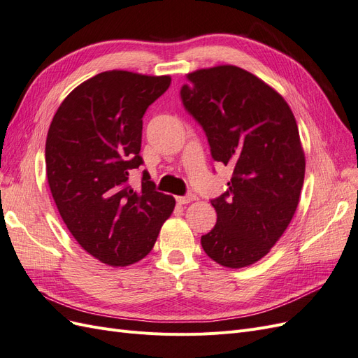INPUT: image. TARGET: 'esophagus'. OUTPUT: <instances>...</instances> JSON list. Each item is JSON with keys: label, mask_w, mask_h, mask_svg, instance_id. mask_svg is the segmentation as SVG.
<instances>
[{"label": "esophagus", "mask_w": 358, "mask_h": 358, "mask_svg": "<svg viewBox=\"0 0 358 358\" xmlns=\"http://www.w3.org/2000/svg\"><path fill=\"white\" fill-rule=\"evenodd\" d=\"M197 199V196L196 194H192V192H189V194H187V196H179V197H176V201L179 203V204H187V203H191V201H194Z\"/></svg>", "instance_id": "esophagus-1"}]
</instances>
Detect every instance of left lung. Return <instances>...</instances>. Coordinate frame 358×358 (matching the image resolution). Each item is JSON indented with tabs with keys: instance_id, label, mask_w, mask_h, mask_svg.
<instances>
[{
	"instance_id": "1",
	"label": "left lung",
	"mask_w": 358,
	"mask_h": 358,
	"mask_svg": "<svg viewBox=\"0 0 358 358\" xmlns=\"http://www.w3.org/2000/svg\"><path fill=\"white\" fill-rule=\"evenodd\" d=\"M180 100L203 128L212 158L233 167L227 191L210 200L218 218L201 236L204 252L230 268L254 264L299 204L305 154L294 115L275 90L234 66L188 74Z\"/></svg>"
}]
</instances>
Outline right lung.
Instances as JSON below:
<instances>
[{
  "label": "right lung",
  "mask_w": 358,
  "mask_h": 358,
  "mask_svg": "<svg viewBox=\"0 0 358 358\" xmlns=\"http://www.w3.org/2000/svg\"><path fill=\"white\" fill-rule=\"evenodd\" d=\"M170 83V76L100 73L69 94L49 127L52 197L74 239L104 264L145 258L175 209V199L158 192L146 170L140 189L128 183L143 164V115Z\"/></svg>",
  "instance_id": "right-lung-1"
}]
</instances>
